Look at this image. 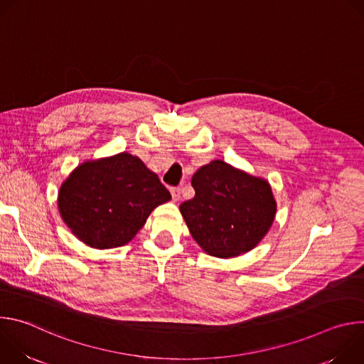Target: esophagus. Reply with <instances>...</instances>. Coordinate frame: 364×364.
<instances>
[{
	"label": "esophagus",
	"mask_w": 364,
	"mask_h": 364,
	"mask_svg": "<svg viewBox=\"0 0 364 364\" xmlns=\"http://www.w3.org/2000/svg\"><path fill=\"white\" fill-rule=\"evenodd\" d=\"M170 191H171L173 200H174V201H178V200H180V197H181V190H180L178 187H173Z\"/></svg>",
	"instance_id": "esophagus-1"
}]
</instances>
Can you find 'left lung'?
I'll use <instances>...</instances> for the list:
<instances>
[{
	"instance_id": "8db88e82",
	"label": "left lung",
	"mask_w": 364,
	"mask_h": 364,
	"mask_svg": "<svg viewBox=\"0 0 364 364\" xmlns=\"http://www.w3.org/2000/svg\"><path fill=\"white\" fill-rule=\"evenodd\" d=\"M191 186L196 196L180 204V212L207 255H243L265 237L275 220L277 200L269 181L222 160L200 167Z\"/></svg>"
}]
</instances>
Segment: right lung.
Here are the masks:
<instances>
[{
  "instance_id": "1",
  "label": "right lung",
  "mask_w": 364,
  "mask_h": 364,
  "mask_svg": "<svg viewBox=\"0 0 364 364\" xmlns=\"http://www.w3.org/2000/svg\"><path fill=\"white\" fill-rule=\"evenodd\" d=\"M171 200L138 157L119 152L79 164L62 183L59 213L72 233L95 249L129 243L151 212Z\"/></svg>"
}]
</instances>
